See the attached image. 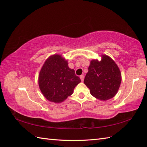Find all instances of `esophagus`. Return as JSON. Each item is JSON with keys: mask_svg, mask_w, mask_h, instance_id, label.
Listing matches in <instances>:
<instances>
[{"mask_svg": "<svg viewBox=\"0 0 147 147\" xmlns=\"http://www.w3.org/2000/svg\"><path fill=\"white\" fill-rule=\"evenodd\" d=\"M81 80H82V82H83V80H84V75H81L80 76Z\"/></svg>", "mask_w": 147, "mask_h": 147, "instance_id": "1", "label": "esophagus"}]
</instances>
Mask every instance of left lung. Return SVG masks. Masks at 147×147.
Here are the masks:
<instances>
[{
    "mask_svg": "<svg viewBox=\"0 0 147 147\" xmlns=\"http://www.w3.org/2000/svg\"><path fill=\"white\" fill-rule=\"evenodd\" d=\"M121 83V71L110 57L102 55L100 61L93 59L90 62L84 83L94 97L105 101L113 98Z\"/></svg>",
    "mask_w": 147,
    "mask_h": 147,
    "instance_id": "left-lung-1",
    "label": "left lung"
}]
</instances>
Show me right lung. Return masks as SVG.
Listing matches in <instances>:
<instances>
[{"mask_svg":"<svg viewBox=\"0 0 147 147\" xmlns=\"http://www.w3.org/2000/svg\"><path fill=\"white\" fill-rule=\"evenodd\" d=\"M80 82L74 70L68 67L67 61L59 54L47 59L38 76L42 94L48 100L54 103L65 100L73 94L74 88Z\"/></svg>","mask_w":147,"mask_h":147,"instance_id":"1","label":"right lung"}]
</instances>
